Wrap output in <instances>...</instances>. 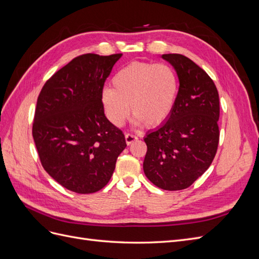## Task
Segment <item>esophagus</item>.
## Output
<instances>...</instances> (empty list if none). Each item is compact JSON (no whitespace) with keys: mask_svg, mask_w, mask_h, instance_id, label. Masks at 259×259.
<instances>
[{"mask_svg":"<svg viewBox=\"0 0 259 259\" xmlns=\"http://www.w3.org/2000/svg\"><path fill=\"white\" fill-rule=\"evenodd\" d=\"M137 139H138V137L135 136V135H133V134H126V135H125V142H126L127 145H131L132 143L136 142Z\"/></svg>","mask_w":259,"mask_h":259,"instance_id":"34e87169","label":"esophagus"}]
</instances>
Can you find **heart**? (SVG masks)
<instances>
[{
  "label": "heart",
  "mask_w": 259,
  "mask_h": 259,
  "mask_svg": "<svg viewBox=\"0 0 259 259\" xmlns=\"http://www.w3.org/2000/svg\"><path fill=\"white\" fill-rule=\"evenodd\" d=\"M177 94V74L169 65L133 62L114 74L112 89H103L101 103L114 126H122L131 108L135 125L156 126L169 116Z\"/></svg>",
  "instance_id": "obj_1"
}]
</instances>
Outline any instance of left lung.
<instances>
[{
  "label": "left lung",
  "instance_id": "1",
  "mask_svg": "<svg viewBox=\"0 0 259 259\" xmlns=\"http://www.w3.org/2000/svg\"><path fill=\"white\" fill-rule=\"evenodd\" d=\"M162 58L173 66L179 89L173 110L144 138L147 178L164 190L190 187L209 167L217 151L219 97L208 74L180 54Z\"/></svg>",
  "mask_w": 259,
  "mask_h": 259
}]
</instances>
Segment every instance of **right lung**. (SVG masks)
Masks as SVG:
<instances>
[{
    "label": "right lung",
    "mask_w": 259,
    "mask_h": 259,
    "mask_svg": "<svg viewBox=\"0 0 259 259\" xmlns=\"http://www.w3.org/2000/svg\"><path fill=\"white\" fill-rule=\"evenodd\" d=\"M122 54H85L62 67L38 95L32 136L42 166L66 189L99 191L110 180L126 147L109 122L101 91Z\"/></svg>",
    "instance_id": "add662e5"
}]
</instances>
